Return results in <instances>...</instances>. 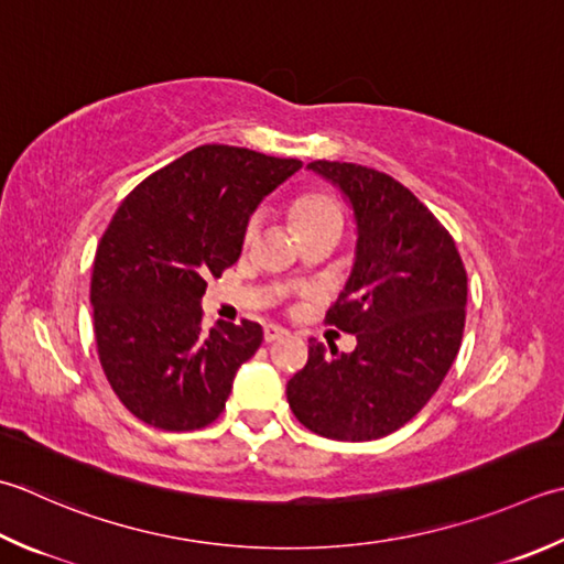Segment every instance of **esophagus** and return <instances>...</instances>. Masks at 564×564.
Returning a JSON list of instances; mask_svg holds the SVG:
<instances>
[{
    "instance_id": "1",
    "label": "esophagus",
    "mask_w": 564,
    "mask_h": 564,
    "mask_svg": "<svg viewBox=\"0 0 564 564\" xmlns=\"http://www.w3.org/2000/svg\"><path fill=\"white\" fill-rule=\"evenodd\" d=\"M281 337H289V329H283L281 325H273V323L263 327V339H267V341H275Z\"/></svg>"
}]
</instances>
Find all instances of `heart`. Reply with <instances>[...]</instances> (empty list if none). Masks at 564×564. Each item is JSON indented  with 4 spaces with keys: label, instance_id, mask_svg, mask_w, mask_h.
Returning a JSON list of instances; mask_svg holds the SVG:
<instances>
[{
    "label": "heart",
    "instance_id": "heart-1",
    "mask_svg": "<svg viewBox=\"0 0 564 564\" xmlns=\"http://www.w3.org/2000/svg\"><path fill=\"white\" fill-rule=\"evenodd\" d=\"M293 219L297 229H301V235H305V231L329 227V225L341 227V209L335 197H329L325 193H305L293 203ZM257 229H259V219H251L247 227V241L257 237Z\"/></svg>",
    "mask_w": 564,
    "mask_h": 564
}]
</instances>
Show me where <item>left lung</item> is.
<instances>
[{"label":"left lung","mask_w":564,"mask_h":564,"mask_svg":"<svg viewBox=\"0 0 564 564\" xmlns=\"http://www.w3.org/2000/svg\"><path fill=\"white\" fill-rule=\"evenodd\" d=\"M307 169L355 215V263L325 319L357 347L339 355L311 339L285 395L313 433L367 443L415 417L443 383L465 333L467 271L449 231L391 175L339 161Z\"/></svg>","instance_id":"1"}]
</instances>
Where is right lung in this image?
Segmentation results:
<instances>
[{
  "label": "right lung",
  "instance_id": "right-lung-1",
  "mask_svg": "<svg viewBox=\"0 0 564 564\" xmlns=\"http://www.w3.org/2000/svg\"><path fill=\"white\" fill-rule=\"evenodd\" d=\"M301 169L297 159L207 143L119 205L97 245L90 303L107 381L139 421L185 433L225 411L263 329L251 319L205 329L207 279L239 259L253 209Z\"/></svg>",
  "mask_w": 564,
  "mask_h": 564
}]
</instances>
